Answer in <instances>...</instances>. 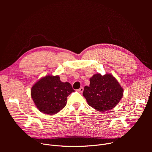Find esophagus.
<instances>
[{
  "label": "esophagus",
  "instance_id": "1",
  "mask_svg": "<svg viewBox=\"0 0 152 152\" xmlns=\"http://www.w3.org/2000/svg\"><path fill=\"white\" fill-rule=\"evenodd\" d=\"M77 91H78L79 93H82L83 91V87L80 88L79 90H77Z\"/></svg>",
  "mask_w": 152,
  "mask_h": 152
}]
</instances>
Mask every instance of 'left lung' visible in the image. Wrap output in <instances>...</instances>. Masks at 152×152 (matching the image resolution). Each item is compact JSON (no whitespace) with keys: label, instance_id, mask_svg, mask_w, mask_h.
Listing matches in <instances>:
<instances>
[{"label":"left lung","instance_id":"8db88e82","mask_svg":"<svg viewBox=\"0 0 152 152\" xmlns=\"http://www.w3.org/2000/svg\"><path fill=\"white\" fill-rule=\"evenodd\" d=\"M90 82V86L84 87L83 96L88 104L98 111L112 110L123 96V88L111 74H95Z\"/></svg>","mask_w":152,"mask_h":152}]
</instances>
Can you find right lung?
<instances>
[{"mask_svg":"<svg viewBox=\"0 0 152 152\" xmlns=\"http://www.w3.org/2000/svg\"><path fill=\"white\" fill-rule=\"evenodd\" d=\"M74 91L71 84L61 82L59 76L48 75L32 86L31 97L40 112L53 115L66 106L67 97Z\"/></svg>","mask_w":152,"mask_h":152,"instance_id":"1","label":"right lung"}]
</instances>
